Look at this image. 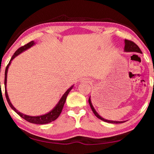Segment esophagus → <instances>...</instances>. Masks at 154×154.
<instances>
[{"label":"esophagus","instance_id":"esophagus-1","mask_svg":"<svg viewBox=\"0 0 154 154\" xmlns=\"http://www.w3.org/2000/svg\"><path fill=\"white\" fill-rule=\"evenodd\" d=\"M81 81H82V82H85V83L89 82V81H88L87 79H81Z\"/></svg>","mask_w":154,"mask_h":154}]
</instances>
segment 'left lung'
I'll use <instances>...</instances> for the list:
<instances>
[{
    "mask_svg": "<svg viewBox=\"0 0 154 154\" xmlns=\"http://www.w3.org/2000/svg\"><path fill=\"white\" fill-rule=\"evenodd\" d=\"M124 44H125V45H124V51L125 52H136V53H142V51L140 50V49L139 48V47L135 43H134L133 42L128 40H124ZM89 105L92 109L93 113L94 114L98 119H100L101 120L104 121V122H106L108 123H112V124H120V123H123L125 122L126 121H114V120H106L105 119H104L102 116H100L98 112L96 111V110L94 109V106H93V104L91 103V96L89 97Z\"/></svg>",
    "mask_w": 154,
    "mask_h": 154,
    "instance_id": "left-lung-1",
    "label": "left lung"
}]
</instances>
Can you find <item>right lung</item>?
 <instances>
[{
	"instance_id": "add662e5",
	"label": "right lung",
	"mask_w": 154,
	"mask_h": 154,
	"mask_svg": "<svg viewBox=\"0 0 154 154\" xmlns=\"http://www.w3.org/2000/svg\"><path fill=\"white\" fill-rule=\"evenodd\" d=\"M35 44V42H34V41H32L30 42H29L28 44H26L24 46H22L21 48H20L19 49H18L15 53L14 54V55H12V58L11 59V61H9V63L8 64L7 66L6 67L5 69V95H6V100H7V102L9 104V106L11 107V109L17 113L20 116H21L22 119H24V120H26L28 122H30V123H33V124H48L52 121H54L55 120H56L58 116L60 115V114L62 111V109H63V107L64 106V104L65 100H66L67 97L68 95V94L69 93V92L71 91V90L73 89V87L74 85H72L71 87H70L69 89L65 91V93L62 95V97H61V99L59 100V102L57 103L56 105L55 106V107L50 112L45 114H42V115H40V116H30V115H26V114H23L14 108V106L12 105L11 100L9 99V97L8 95V93H7V89H6V82H7V73H8V67L11 65L12 61L14 60V59L18 56V55L20 54L21 53H22L23 51H24L26 50H28L29 48H30L31 47L33 46Z\"/></svg>"
}]
</instances>
